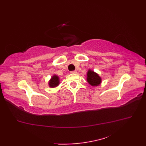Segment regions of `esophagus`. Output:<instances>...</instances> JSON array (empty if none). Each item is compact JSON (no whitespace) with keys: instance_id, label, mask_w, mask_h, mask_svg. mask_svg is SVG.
Masks as SVG:
<instances>
[{"instance_id":"obj_1","label":"esophagus","mask_w":146,"mask_h":146,"mask_svg":"<svg viewBox=\"0 0 146 146\" xmlns=\"http://www.w3.org/2000/svg\"><path fill=\"white\" fill-rule=\"evenodd\" d=\"M71 73H77V71L76 70H74V71H71Z\"/></svg>"}]
</instances>
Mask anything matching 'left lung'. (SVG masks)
<instances>
[{"mask_svg":"<svg viewBox=\"0 0 146 146\" xmlns=\"http://www.w3.org/2000/svg\"><path fill=\"white\" fill-rule=\"evenodd\" d=\"M87 81L92 86H98L101 83V78L94 71L89 70L87 73Z\"/></svg>","mask_w":146,"mask_h":146,"instance_id":"8db88e82","label":"left lung"}]
</instances>
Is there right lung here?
<instances>
[{"instance_id": "1", "label": "right lung", "mask_w": 146, "mask_h": 146, "mask_svg": "<svg viewBox=\"0 0 146 146\" xmlns=\"http://www.w3.org/2000/svg\"><path fill=\"white\" fill-rule=\"evenodd\" d=\"M49 85L50 86V87H56L59 85V78L57 76L54 75L52 77L51 80L49 82Z\"/></svg>"}]
</instances>
